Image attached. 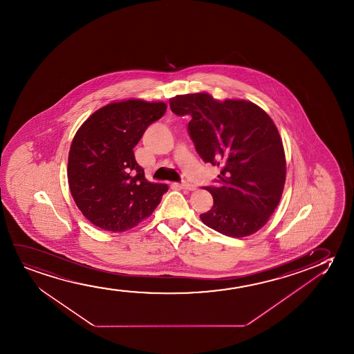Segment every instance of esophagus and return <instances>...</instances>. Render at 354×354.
<instances>
[{
  "mask_svg": "<svg viewBox=\"0 0 354 354\" xmlns=\"http://www.w3.org/2000/svg\"><path fill=\"white\" fill-rule=\"evenodd\" d=\"M179 187L183 189H189V191L196 189L194 185L189 184V183H181V184H179Z\"/></svg>",
  "mask_w": 354,
  "mask_h": 354,
  "instance_id": "1",
  "label": "esophagus"
}]
</instances>
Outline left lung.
I'll use <instances>...</instances> for the list:
<instances>
[{
    "label": "left lung",
    "mask_w": 354,
    "mask_h": 354,
    "mask_svg": "<svg viewBox=\"0 0 354 354\" xmlns=\"http://www.w3.org/2000/svg\"><path fill=\"white\" fill-rule=\"evenodd\" d=\"M178 116H191L189 138L205 163L220 165L216 186H204L213 207L201 214L208 227L247 237L268 221L286 183V155L271 117L245 100H215L208 93L169 100Z\"/></svg>",
    "instance_id": "1"
}]
</instances>
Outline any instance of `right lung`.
I'll list each match as a JSON object with an SVG mask.
<instances>
[{"mask_svg": "<svg viewBox=\"0 0 354 354\" xmlns=\"http://www.w3.org/2000/svg\"><path fill=\"white\" fill-rule=\"evenodd\" d=\"M165 110V102H112L78 129L68 152V187L93 225L122 232L150 216L160 204L168 186L145 179L133 149Z\"/></svg>", "mask_w": 354, "mask_h": 354, "instance_id": "1", "label": "right lung"}]
</instances>
